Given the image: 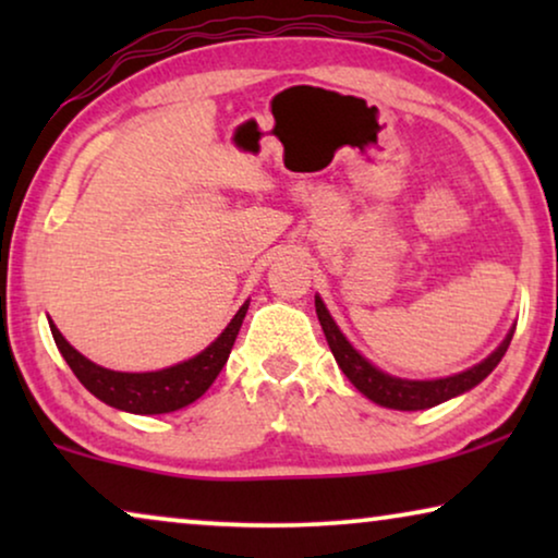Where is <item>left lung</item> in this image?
<instances>
[{
	"instance_id": "8db88e82",
	"label": "left lung",
	"mask_w": 558,
	"mask_h": 558,
	"mask_svg": "<svg viewBox=\"0 0 558 558\" xmlns=\"http://www.w3.org/2000/svg\"><path fill=\"white\" fill-rule=\"evenodd\" d=\"M315 310H317L319 325H323L327 345H330L335 361H338L340 371L345 373L350 384H353L363 396H368L373 403H378V407L396 409V411L432 409L441 401H449L454 399V396L475 388L480 380L490 376L495 365L502 361V355H506L515 330L513 327V330L506 335V340H502L483 363L472 365L468 371L454 373V376H447V378H437V380H409V378L388 376V373L378 371L371 361H365V357L350 345L345 335L340 332V327L335 325V319L330 317V312H327L325 302L319 300V296H315Z\"/></svg>"
}]
</instances>
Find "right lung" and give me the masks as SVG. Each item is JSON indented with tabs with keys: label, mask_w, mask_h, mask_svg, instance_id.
I'll return each mask as SVG.
<instances>
[{
	"label": "right lung",
	"mask_w": 558,
	"mask_h": 558,
	"mask_svg": "<svg viewBox=\"0 0 558 558\" xmlns=\"http://www.w3.org/2000/svg\"><path fill=\"white\" fill-rule=\"evenodd\" d=\"M248 302L235 312V317L228 323L216 342H210L203 353L190 357L185 363L170 365V368L151 371V373H121L109 371L101 365L90 363L86 355H81L71 342H68L50 319V332L56 338V345L65 363L71 365L75 378L88 388L96 399L109 403L113 409L129 411V414H170L187 403L201 399L213 386L218 373L231 355V348L239 335L243 317H246Z\"/></svg>",
	"instance_id": "1"
}]
</instances>
